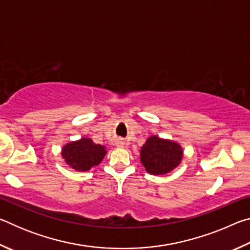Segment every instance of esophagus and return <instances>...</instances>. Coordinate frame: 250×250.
Masks as SVG:
<instances>
[{
	"mask_svg": "<svg viewBox=\"0 0 250 250\" xmlns=\"http://www.w3.org/2000/svg\"><path fill=\"white\" fill-rule=\"evenodd\" d=\"M120 145H122V143H120Z\"/></svg>",
	"mask_w": 250,
	"mask_h": 250,
	"instance_id": "obj_1",
	"label": "esophagus"
}]
</instances>
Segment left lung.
Here are the masks:
<instances>
[{"label": "left lung", "mask_w": 250, "mask_h": 250, "mask_svg": "<svg viewBox=\"0 0 250 250\" xmlns=\"http://www.w3.org/2000/svg\"><path fill=\"white\" fill-rule=\"evenodd\" d=\"M183 156L182 146L174 141L156 135L147 138L140 151V161L146 171L153 175H162L179 166Z\"/></svg>", "instance_id": "left-lung-1"}]
</instances>
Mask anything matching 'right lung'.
<instances>
[{
  "label": "right lung",
  "instance_id": "obj_1",
  "mask_svg": "<svg viewBox=\"0 0 250 250\" xmlns=\"http://www.w3.org/2000/svg\"><path fill=\"white\" fill-rule=\"evenodd\" d=\"M105 147L96 143L89 138H82L80 140L69 142L64 146L62 155L70 167L79 172L89 171L104 158Z\"/></svg>",
  "mask_w": 250,
  "mask_h": 250
}]
</instances>
